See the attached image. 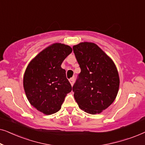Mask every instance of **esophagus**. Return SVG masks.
<instances>
[{
  "instance_id": "34e87169",
  "label": "esophagus",
  "mask_w": 145,
  "mask_h": 145,
  "mask_svg": "<svg viewBox=\"0 0 145 145\" xmlns=\"http://www.w3.org/2000/svg\"><path fill=\"white\" fill-rule=\"evenodd\" d=\"M69 81H70L71 84L72 86L73 84H74V77H72V78H71L70 79H69Z\"/></svg>"
}]
</instances>
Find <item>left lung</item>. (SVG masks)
Listing matches in <instances>:
<instances>
[{"label":"left lung","mask_w":145,"mask_h":145,"mask_svg":"<svg viewBox=\"0 0 145 145\" xmlns=\"http://www.w3.org/2000/svg\"><path fill=\"white\" fill-rule=\"evenodd\" d=\"M81 71L72 91L79 108L90 114H100L116 99L120 77L114 61L94 43L74 45Z\"/></svg>","instance_id":"left-lung-1"}]
</instances>
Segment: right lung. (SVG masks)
I'll list each match as a JSON object with an SVG mask.
<instances>
[{
	"mask_svg": "<svg viewBox=\"0 0 145 145\" xmlns=\"http://www.w3.org/2000/svg\"><path fill=\"white\" fill-rule=\"evenodd\" d=\"M72 49L69 45L53 43L41 51L27 65L24 88L27 100L45 115L58 112L72 86L61 65Z\"/></svg>",
	"mask_w": 145,
	"mask_h": 145,
	"instance_id": "obj_1",
	"label": "right lung"
}]
</instances>
